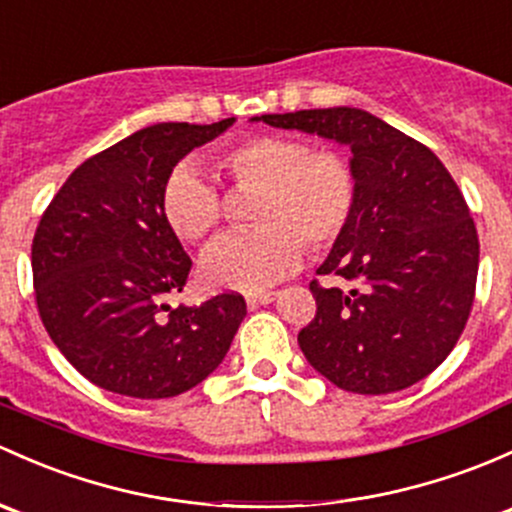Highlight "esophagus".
<instances>
[{"mask_svg":"<svg viewBox=\"0 0 512 512\" xmlns=\"http://www.w3.org/2000/svg\"><path fill=\"white\" fill-rule=\"evenodd\" d=\"M277 294L279 292H250L245 297V301H247V306H252V309H255V306H262V304H270V301H274L277 299Z\"/></svg>","mask_w":512,"mask_h":512,"instance_id":"esophagus-1","label":"esophagus"}]
</instances>
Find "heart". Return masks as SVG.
Masks as SVG:
<instances>
[{"label": "heart", "mask_w": 512, "mask_h": 512, "mask_svg": "<svg viewBox=\"0 0 512 512\" xmlns=\"http://www.w3.org/2000/svg\"><path fill=\"white\" fill-rule=\"evenodd\" d=\"M215 169L238 191H255L252 220L201 257V279L213 289L255 292L301 265L306 245L326 252L343 238L358 203L351 161L304 139L255 134L215 157ZM161 218L179 240H208L223 223V196L208 176L181 164L161 186Z\"/></svg>", "instance_id": "b5f03b06"}]
</instances>
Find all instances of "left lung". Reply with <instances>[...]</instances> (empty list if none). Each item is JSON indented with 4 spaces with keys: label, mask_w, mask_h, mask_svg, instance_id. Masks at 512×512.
<instances>
[{
    "label": "left lung",
    "mask_w": 512,
    "mask_h": 512,
    "mask_svg": "<svg viewBox=\"0 0 512 512\" xmlns=\"http://www.w3.org/2000/svg\"><path fill=\"white\" fill-rule=\"evenodd\" d=\"M351 147L358 203L316 274L358 282L351 292L311 282L316 316L299 331L314 370L341 390H405L454 351L478 274L476 225L432 149L358 107L252 117Z\"/></svg>",
    "instance_id": "8db88e82"
}]
</instances>
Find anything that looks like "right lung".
<instances>
[{"label": "right lung", "instance_id": "add662e5", "mask_svg": "<svg viewBox=\"0 0 512 512\" xmlns=\"http://www.w3.org/2000/svg\"><path fill=\"white\" fill-rule=\"evenodd\" d=\"M233 122L139 129L83 161L41 215L31 245L39 316L68 363L102 390L181 395L223 363L245 319L235 292L166 304L184 289L191 257L159 206L171 169Z\"/></svg>", "mask_w": 512, "mask_h": 512}]
</instances>
